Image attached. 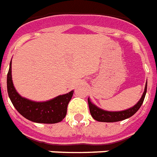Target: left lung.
Listing matches in <instances>:
<instances>
[{
	"mask_svg": "<svg viewBox=\"0 0 157 157\" xmlns=\"http://www.w3.org/2000/svg\"><path fill=\"white\" fill-rule=\"evenodd\" d=\"M147 82L145 86V90L139 101L132 107L121 111H109L102 110L101 108L97 107L95 104L90 101V98H88V104H89L90 115L95 120L97 121H101V122H116V121H120L127 119L129 117H132L140 109L147 94Z\"/></svg>",
	"mask_w": 157,
	"mask_h": 157,
	"instance_id": "left-lung-1",
	"label": "left lung"
}]
</instances>
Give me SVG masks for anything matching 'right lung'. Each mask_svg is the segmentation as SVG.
Returning a JSON list of instances; mask_svg holds the SVG:
<instances>
[{"label": "right lung", "instance_id": "obj_1", "mask_svg": "<svg viewBox=\"0 0 157 157\" xmlns=\"http://www.w3.org/2000/svg\"><path fill=\"white\" fill-rule=\"evenodd\" d=\"M7 92L15 108L27 120L36 123L54 124L60 122L66 117L67 105L74 91L71 90L46 101H34L22 97L14 86L10 61L7 74Z\"/></svg>", "mask_w": 157, "mask_h": 157}]
</instances>
